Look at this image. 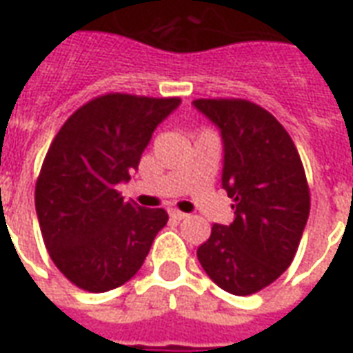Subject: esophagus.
<instances>
[{
  "label": "esophagus",
  "mask_w": 353,
  "mask_h": 353,
  "mask_svg": "<svg viewBox=\"0 0 353 353\" xmlns=\"http://www.w3.org/2000/svg\"><path fill=\"white\" fill-rule=\"evenodd\" d=\"M170 217H172V219H177V221H181V219H187L189 215L183 214V212H179V210H172V212H170Z\"/></svg>",
  "instance_id": "1"
}]
</instances>
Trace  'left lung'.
Returning <instances> with one entry per match:
<instances>
[{
	"instance_id": "8db88e82",
	"label": "left lung",
	"mask_w": 353,
	"mask_h": 353,
	"mask_svg": "<svg viewBox=\"0 0 353 353\" xmlns=\"http://www.w3.org/2000/svg\"><path fill=\"white\" fill-rule=\"evenodd\" d=\"M219 128L221 185L234 221L215 223L196 250L212 280L232 295L257 293L288 270L310 214L303 162L285 128L248 100H194Z\"/></svg>"
}]
</instances>
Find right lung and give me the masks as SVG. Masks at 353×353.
I'll return each instance as SVG.
<instances>
[{
	"instance_id": "add662e5",
	"label": "right lung",
	"mask_w": 353,
	"mask_h": 353,
	"mask_svg": "<svg viewBox=\"0 0 353 353\" xmlns=\"http://www.w3.org/2000/svg\"><path fill=\"white\" fill-rule=\"evenodd\" d=\"M179 98L105 94L73 113L52 139L35 185V212L52 263L77 288L103 293L138 272L162 208H139L117 192L138 170L154 128Z\"/></svg>"
}]
</instances>
